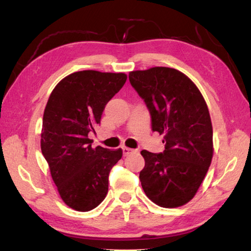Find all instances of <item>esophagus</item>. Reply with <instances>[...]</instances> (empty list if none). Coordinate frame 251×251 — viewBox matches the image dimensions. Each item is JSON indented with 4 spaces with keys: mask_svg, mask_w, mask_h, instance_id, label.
Wrapping results in <instances>:
<instances>
[{
    "mask_svg": "<svg viewBox=\"0 0 251 251\" xmlns=\"http://www.w3.org/2000/svg\"><path fill=\"white\" fill-rule=\"evenodd\" d=\"M122 150L124 156H128L129 154H131V152H134V150H131V148H128V147H123Z\"/></svg>",
    "mask_w": 251,
    "mask_h": 251,
    "instance_id": "1",
    "label": "esophagus"
}]
</instances>
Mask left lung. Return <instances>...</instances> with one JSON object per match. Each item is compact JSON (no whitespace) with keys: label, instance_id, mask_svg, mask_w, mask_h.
I'll list each match as a JSON object with an SVG mask.
<instances>
[{"label":"left lung","instance_id":"8db88e82","mask_svg":"<svg viewBox=\"0 0 251 251\" xmlns=\"http://www.w3.org/2000/svg\"><path fill=\"white\" fill-rule=\"evenodd\" d=\"M128 77L150 109L152 130L164 134L163 152L141 151L144 192L160 207H180L196 195L214 155L206 101L188 76L171 67L133 71Z\"/></svg>","mask_w":251,"mask_h":251}]
</instances>
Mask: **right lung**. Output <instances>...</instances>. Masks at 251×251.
Instances as JSON below:
<instances>
[{
	"label": "right lung",
	"mask_w": 251,
	"mask_h": 251,
	"mask_svg": "<svg viewBox=\"0 0 251 251\" xmlns=\"http://www.w3.org/2000/svg\"><path fill=\"white\" fill-rule=\"evenodd\" d=\"M125 73L80 71L59 82L43 115L41 150L62 201L90 211L104 201L108 175L123 151L92 147L90 131L100 124L105 105L125 84Z\"/></svg>",
	"instance_id": "add662e5"
}]
</instances>
